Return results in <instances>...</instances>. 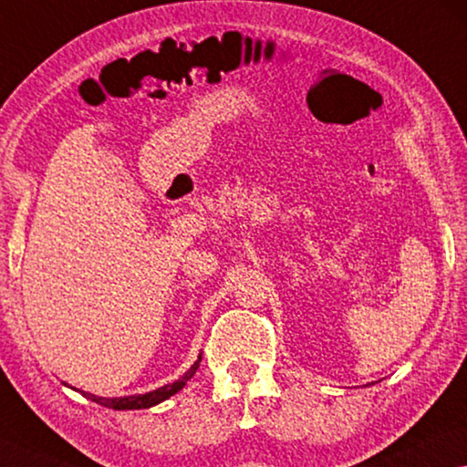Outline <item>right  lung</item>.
Masks as SVG:
<instances>
[{
    "label": "right lung",
    "instance_id": "add662e5",
    "mask_svg": "<svg viewBox=\"0 0 467 467\" xmlns=\"http://www.w3.org/2000/svg\"><path fill=\"white\" fill-rule=\"evenodd\" d=\"M200 361H202V353L198 355L196 363H193L192 368L185 371L182 378L175 379V382H171V384H164V386H161V389H156L152 392H146V394H131V397H112V399L98 397V394H89V392H83V390H81V394H83L85 399L93 400V403H98V405H102V407H109V409H114V411H131V409H148V407H154V405L162 403V400L171 399V397H173V394H177L179 390H182L183 386L190 382L192 376L196 374V369L200 368Z\"/></svg>",
    "mask_w": 467,
    "mask_h": 467
}]
</instances>
